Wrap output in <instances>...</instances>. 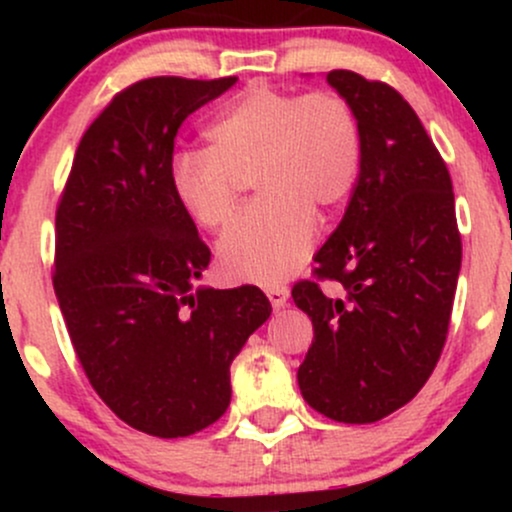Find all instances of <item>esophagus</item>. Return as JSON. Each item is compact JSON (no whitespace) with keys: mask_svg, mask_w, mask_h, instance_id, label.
Here are the masks:
<instances>
[{"mask_svg":"<svg viewBox=\"0 0 512 512\" xmlns=\"http://www.w3.org/2000/svg\"><path fill=\"white\" fill-rule=\"evenodd\" d=\"M264 293H267L269 303L274 305V310L284 308L286 301H289V289H286V286H281V284H269V286H264Z\"/></svg>","mask_w":512,"mask_h":512,"instance_id":"esophagus-1","label":"esophagus"}]
</instances>
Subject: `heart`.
I'll list each match as a JSON object with an SVG mask.
<instances>
[{
  "mask_svg": "<svg viewBox=\"0 0 512 512\" xmlns=\"http://www.w3.org/2000/svg\"><path fill=\"white\" fill-rule=\"evenodd\" d=\"M207 137L211 146L180 149L170 161L178 204L197 226L216 231L236 209L240 178L255 173L262 197L223 233V272L257 284L296 272L315 245V209L342 207L361 175L354 105L334 91L255 86L223 108Z\"/></svg>",
  "mask_w": 512,
  "mask_h": 512,
  "instance_id": "b5f03b06",
  "label": "heart"
}]
</instances>
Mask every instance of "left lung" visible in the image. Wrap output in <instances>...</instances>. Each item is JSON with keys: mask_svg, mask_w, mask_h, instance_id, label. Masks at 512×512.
Here are the masks:
<instances>
[{"mask_svg": "<svg viewBox=\"0 0 512 512\" xmlns=\"http://www.w3.org/2000/svg\"><path fill=\"white\" fill-rule=\"evenodd\" d=\"M363 129L361 175L315 279L293 303L313 320L298 368L305 402L342 424H373L416 397L448 337L462 264L448 166L392 86L349 69L327 74Z\"/></svg>", "mask_w": 512, "mask_h": 512, "instance_id": "obj_1", "label": "left lung"}]
</instances>
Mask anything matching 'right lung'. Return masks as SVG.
<instances>
[{"label": "right lung", "instance_id": "right-lung-1", "mask_svg": "<svg viewBox=\"0 0 512 512\" xmlns=\"http://www.w3.org/2000/svg\"><path fill=\"white\" fill-rule=\"evenodd\" d=\"M236 81L127 86L81 137L57 204L52 284L76 358L113 414L156 438L219 419L233 358L272 313L257 286L195 289L211 252L168 175L187 115Z\"/></svg>", "mask_w": 512, "mask_h": 512}]
</instances>
